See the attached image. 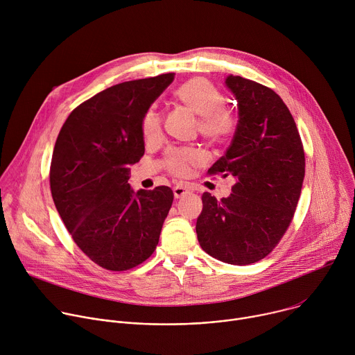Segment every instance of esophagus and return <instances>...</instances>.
Instances as JSON below:
<instances>
[{
    "mask_svg": "<svg viewBox=\"0 0 355 355\" xmlns=\"http://www.w3.org/2000/svg\"><path fill=\"white\" fill-rule=\"evenodd\" d=\"M187 193H189V188L184 187L182 184H178L177 187H174V196H175L177 199L184 198Z\"/></svg>",
    "mask_w": 355,
    "mask_h": 355,
    "instance_id": "obj_1",
    "label": "esophagus"
}]
</instances>
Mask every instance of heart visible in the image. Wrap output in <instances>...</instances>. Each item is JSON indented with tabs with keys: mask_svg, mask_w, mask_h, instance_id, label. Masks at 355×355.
<instances>
[{
	"mask_svg": "<svg viewBox=\"0 0 355 355\" xmlns=\"http://www.w3.org/2000/svg\"><path fill=\"white\" fill-rule=\"evenodd\" d=\"M175 98L199 116V133L209 141L227 140L236 130V116L225 108V95L207 78L195 77L175 89ZM163 119L159 111L150 108L141 119V133L146 140L162 135ZM204 157L192 147H173L164 157L166 168L175 175H185L192 166L202 163Z\"/></svg>",
	"mask_w": 355,
	"mask_h": 355,
	"instance_id": "1",
	"label": "heart"
}]
</instances>
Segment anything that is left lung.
Listing matches in <instances>:
<instances>
[{
  "instance_id": "left-lung-1",
  "label": "left lung",
  "mask_w": 355,
  "mask_h": 355,
  "mask_svg": "<svg viewBox=\"0 0 355 355\" xmlns=\"http://www.w3.org/2000/svg\"><path fill=\"white\" fill-rule=\"evenodd\" d=\"M239 107L233 140L209 170L236 182L227 198L202 195L196 234L214 259L247 266L267 257L288 230L305 177V151L288 107L271 88L229 76Z\"/></svg>"
}]
</instances>
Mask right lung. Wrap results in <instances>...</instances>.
<instances>
[{
	"instance_id": "obj_1",
	"label": "right lung",
	"mask_w": 355,
	"mask_h": 355,
	"mask_svg": "<svg viewBox=\"0 0 355 355\" xmlns=\"http://www.w3.org/2000/svg\"><path fill=\"white\" fill-rule=\"evenodd\" d=\"M173 73L125 81L69 115L50 163L56 209L84 254L110 271L146 261L173 205L171 188L130 189L129 166L144 155L141 119Z\"/></svg>"
}]
</instances>
